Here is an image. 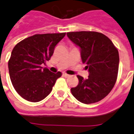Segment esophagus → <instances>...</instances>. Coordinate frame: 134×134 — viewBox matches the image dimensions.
<instances>
[{"label": "esophagus", "mask_w": 134, "mask_h": 134, "mask_svg": "<svg viewBox=\"0 0 134 134\" xmlns=\"http://www.w3.org/2000/svg\"><path fill=\"white\" fill-rule=\"evenodd\" d=\"M63 76L65 77V78H68V77L70 76V75L67 74H66V73H63Z\"/></svg>", "instance_id": "1"}]
</instances>
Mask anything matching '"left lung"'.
I'll return each mask as SVG.
<instances>
[{"label":"left lung","instance_id":"left-lung-1","mask_svg":"<svg viewBox=\"0 0 134 134\" xmlns=\"http://www.w3.org/2000/svg\"><path fill=\"white\" fill-rule=\"evenodd\" d=\"M67 35L80 47L82 63L86 64L89 76H77L79 80L71 89L80 103L92 104L108 95L116 83L119 66L118 51L108 37L96 31L68 32Z\"/></svg>","mask_w":134,"mask_h":134}]
</instances>
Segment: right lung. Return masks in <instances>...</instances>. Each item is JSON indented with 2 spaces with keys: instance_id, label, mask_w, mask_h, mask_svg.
I'll return each instance as SVG.
<instances>
[{
  "instance_id": "add662e5",
  "label": "right lung",
  "mask_w": 134,
  "mask_h": 134,
  "mask_svg": "<svg viewBox=\"0 0 134 134\" xmlns=\"http://www.w3.org/2000/svg\"><path fill=\"white\" fill-rule=\"evenodd\" d=\"M65 34H35L14 47L8 62L9 73L14 89L22 98L36 103L52 92L62 74L52 73L42 66L49 60Z\"/></svg>"
}]
</instances>
